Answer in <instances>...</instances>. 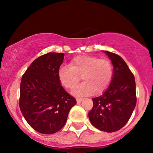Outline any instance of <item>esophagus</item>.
Listing matches in <instances>:
<instances>
[{"instance_id":"34e87169","label":"esophagus","mask_w":153,"mask_h":153,"mask_svg":"<svg viewBox=\"0 0 153 153\" xmlns=\"http://www.w3.org/2000/svg\"><path fill=\"white\" fill-rule=\"evenodd\" d=\"M76 100V102H81V101H82V100H83V98H79V97H77Z\"/></svg>"}]
</instances>
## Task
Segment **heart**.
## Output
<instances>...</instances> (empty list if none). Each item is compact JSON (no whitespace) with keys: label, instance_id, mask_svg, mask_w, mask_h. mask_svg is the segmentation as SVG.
Returning a JSON list of instances; mask_svg holds the SVG:
<instances>
[{"label":"heart","instance_id":"b5f03b06","mask_svg":"<svg viewBox=\"0 0 153 153\" xmlns=\"http://www.w3.org/2000/svg\"><path fill=\"white\" fill-rule=\"evenodd\" d=\"M69 67L59 68L58 75L61 84L67 89L72 90L81 80V83L72 91L77 97L91 95L95 92L100 94L109 86L113 78V65L108 58L82 55L71 60Z\"/></svg>","mask_w":153,"mask_h":153}]
</instances>
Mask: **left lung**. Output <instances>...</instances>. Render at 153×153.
Masks as SVG:
<instances>
[{
	"mask_svg": "<svg viewBox=\"0 0 153 153\" xmlns=\"http://www.w3.org/2000/svg\"><path fill=\"white\" fill-rule=\"evenodd\" d=\"M114 65L111 84L103 95L93 98L88 113L92 125L106 132H114L126 125L137 104L134 76L125 60L117 54L104 51Z\"/></svg>",
	"mask_w": 153,
	"mask_h": 153,
	"instance_id": "8db88e82",
	"label": "left lung"
}]
</instances>
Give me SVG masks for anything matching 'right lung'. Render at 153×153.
<instances>
[{"mask_svg":"<svg viewBox=\"0 0 153 153\" xmlns=\"http://www.w3.org/2000/svg\"><path fill=\"white\" fill-rule=\"evenodd\" d=\"M63 53H50L36 58L22 76L19 107L35 131L51 134L65 124L76 100L60 85L58 72Z\"/></svg>","mask_w":153,"mask_h":153,"instance_id":"obj_1","label":"right lung"}]
</instances>
